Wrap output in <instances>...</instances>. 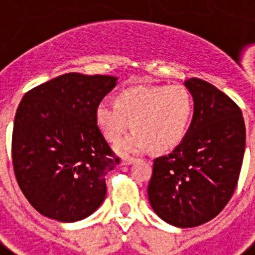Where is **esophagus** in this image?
<instances>
[{"instance_id":"1","label":"esophagus","mask_w":255,"mask_h":255,"mask_svg":"<svg viewBox=\"0 0 255 255\" xmlns=\"http://www.w3.org/2000/svg\"><path fill=\"white\" fill-rule=\"evenodd\" d=\"M133 161H135V157L126 156V157H123V160H122V164H123V165H129V164H132Z\"/></svg>"}]
</instances>
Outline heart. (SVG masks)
<instances>
[{
    "label": "heart",
    "mask_w": 255,
    "mask_h": 255,
    "mask_svg": "<svg viewBox=\"0 0 255 255\" xmlns=\"http://www.w3.org/2000/svg\"><path fill=\"white\" fill-rule=\"evenodd\" d=\"M194 111L193 92L185 85L139 86L115 96V103H100L95 122L110 143H118L131 124L135 132L120 141L122 153L177 147L185 137Z\"/></svg>",
    "instance_id": "b5f03b06"
}]
</instances>
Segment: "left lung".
I'll use <instances>...</instances> for the list:
<instances>
[{
  "instance_id": "8db88e82",
  "label": "left lung",
  "mask_w": 255,
  "mask_h": 255,
  "mask_svg": "<svg viewBox=\"0 0 255 255\" xmlns=\"http://www.w3.org/2000/svg\"><path fill=\"white\" fill-rule=\"evenodd\" d=\"M194 98L186 136L167 156L153 160L148 198L161 220L193 228L214 218L237 188L245 153L241 108L209 82L185 81Z\"/></svg>"
}]
</instances>
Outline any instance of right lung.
Returning <instances> with one entry per match:
<instances>
[{
  "label": "right lung",
  "instance_id": "obj_1",
  "mask_svg": "<svg viewBox=\"0 0 255 255\" xmlns=\"http://www.w3.org/2000/svg\"><path fill=\"white\" fill-rule=\"evenodd\" d=\"M116 85L110 75L63 74L31 88L14 118L11 160L27 201L46 217L83 220L103 202L106 173L120 163L95 111Z\"/></svg>",
  "mask_w": 255,
  "mask_h": 255
}]
</instances>
